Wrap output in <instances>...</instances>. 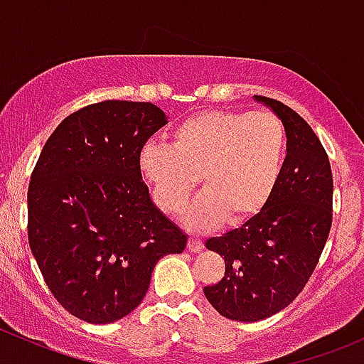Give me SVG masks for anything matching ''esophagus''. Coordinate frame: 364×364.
<instances>
[{"label":"esophagus","mask_w":364,"mask_h":364,"mask_svg":"<svg viewBox=\"0 0 364 364\" xmlns=\"http://www.w3.org/2000/svg\"><path fill=\"white\" fill-rule=\"evenodd\" d=\"M204 248V241L199 237H190L188 240V250L192 253H199Z\"/></svg>","instance_id":"obj_1"}]
</instances>
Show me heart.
Returning a JSON list of instances; mask_svg holds the SVG:
<instances>
[{"label":"heart","instance_id":"1","mask_svg":"<svg viewBox=\"0 0 364 364\" xmlns=\"http://www.w3.org/2000/svg\"><path fill=\"white\" fill-rule=\"evenodd\" d=\"M287 155V132L271 112L209 111L181 121L171 146L146 142L139 171L155 203L181 215L200 179L204 193L186 223L205 230L216 223L241 225L259 215L273 196Z\"/></svg>","mask_w":364,"mask_h":364}]
</instances>
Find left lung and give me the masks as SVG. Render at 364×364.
I'll use <instances>...</instances> for the list:
<instances>
[{
	"label": "left lung",
	"mask_w": 364,
	"mask_h": 364,
	"mask_svg": "<svg viewBox=\"0 0 364 364\" xmlns=\"http://www.w3.org/2000/svg\"><path fill=\"white\" fill-rule=\"evenodd\" d=\"M287 132L280 181L262 211L240 229L205 241L225 260V277L204 287L216 311L230 321L257 322L284 310L310 280L333 222V174L328 153L310 124L273 98Z\"/></svg>",
	"instance_id": "obj_1"
}]
</instances>
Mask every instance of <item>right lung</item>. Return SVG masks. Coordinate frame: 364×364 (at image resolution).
<instances>
[{
  "label": "right lung",
  "mask_w": 364,
  "mask_h": 364,
  "mask_svg": "<svg viewBox=\"0 0 364 364\" xmlns=\"http://www.w3.org/2000/svg\"><path fill=\"white\" fill-rule=\"evenodd\" d=\"M167 124L149 102L105 100L53 132L28 188V240L58 303L109 324L144 299L156 262L186 234L153 204L139 151Z\"/></svg>",
  "instance_id": "obj_1"
}]
</instances>
